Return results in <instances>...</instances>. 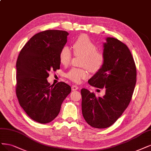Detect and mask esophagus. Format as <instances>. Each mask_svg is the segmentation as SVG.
I'll return each mask as SVG.
<instances>
[{
	"instance_id": "34e87169",
	"label": "esophagus",
	"mask_w": 151,
	"mask_h": 151,
	"mask_svg": "<svg viewBox=\"0 0 151 151\" xmlns=\"http://www.w3.org/2000/svg\"><path fill=\"white\" fill-rule=\"evenodd\" d=\"M78 89H79V87H78L77 86L73 85L72 86V91H77Z\"/></svg>"
}]
</instances>
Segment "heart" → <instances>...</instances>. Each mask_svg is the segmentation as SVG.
Instances as JSON below:
<instances>
[{
    "instance_id": "heart-1",
    "label": "heart",
    "mask_w": 151,
    "mask_h": 151,
    "mask_svg": "<svg viewBox=\"0 0 151 151\" xmlns=\"http://www.w3.org/2000/svg\"><path fill=\"white\" fill-rule=\"evenodd\" d=\"M74 54L82 55V65L91 72L99 70L104 62V56L101 52L97 50V46L87 35H82L73 44ZM72 59V52L69 47H64L59 53V60L61 64L67 65ZM89 76L88 72L81 69L72 68L66 74V77L76 83H81Z\"/></svg>"
}]
</instances>
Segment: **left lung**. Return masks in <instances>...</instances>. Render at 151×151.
I'll list each match as a JSON object with an SVG mask.
<instances>
[{"instance_id": "1", "label": "left lung", "mask_w": 151, "mask_h": 151, "mask_svg": "<svg viewBox=\"0 0 151 151\" xmlns=\"http://www.w3.org/2000/svg\"><path fill=\"white\" fill-rule=\"evenodd\" d=\"M103 43L104 62L88 81L95 87L106 88L103 97L82 89V112L91 127H110L126 110L136 82V67L127 46L117 39L106 37Z\"/></svg>"}]
</instances>
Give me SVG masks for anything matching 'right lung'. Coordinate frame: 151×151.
Here are the masks:
<instances>
[{
  "label": "right lung",
  "mask_w": 151,
  "mask_h": 151,
  "mask_svg": "<svg viewBox=\"0 0 151 151\" xmlns=\"http://www.w3.org/2000/svg\"><path fill=\"white\" fill-rule=\"evenodd\" d=\"M69 34L47 30L36 34L20 50L16 63V94L20 106L32 120L40 124L52 121L62 103L71 92L63 82L50 86V70L60 69L59 53Z\"/></svg>",
  "instance_id": "right-lung-1"
}]
</instances>
